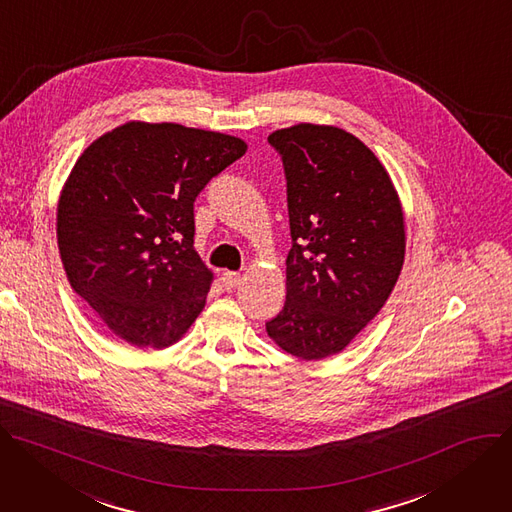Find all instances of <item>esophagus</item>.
<instances>
[{
  "label": "esophagus",
  "mask_w": 512,
  "mask_h": 512,
  "mask_svg": "<svg viewBox=\"0 0 512 512\" xmlns=\"http://www.w3.org/2000/svg\"><path fill=\"white\" fill-rule=\"evenodd\" d=\"M221 282H223V287H225L227 291H234V289L240 285V282H242V274H240V272L227 270V272L221 274Z\"/></svg>",
  "instance_id": "obj_1"
}]
</instances>
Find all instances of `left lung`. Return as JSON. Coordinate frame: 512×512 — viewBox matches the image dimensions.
Segmentation results:
<instances>
[{"instance_id":"8db88e82","label":"left lung","mask_w":512,"mask_h":512,"mask_svg":"<svg viewBox=\"0 0 512 512\" xmlns=\"http://www.w3.org/2000/svg\"><path fill=\"white\" fill-rule=\"evenodd\" d=\"M293 248L287 301L266 323L301 360L344 352L390 297L405 262V213L390 175L354 134L319 124L276 130Z\"/></svg>"}]
</instances>
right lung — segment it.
<instances>
[{"mask_svg": "<svg viewBox=\"0 0 512 512\" xmlns=\"http://www.w3.org/2000/svg\"><path fill=\"white\" fill-rule=\"evenodd\" d=\"M246 150L230 134L128 122L77 158L56 240L73 291L113 335L162 350L199 317L213 272L193 248V203Z\"/></svg>", "mask_w": 512, "mask_h": 512, "instance_id": "1", "label": "right lung"}]
</instances>
